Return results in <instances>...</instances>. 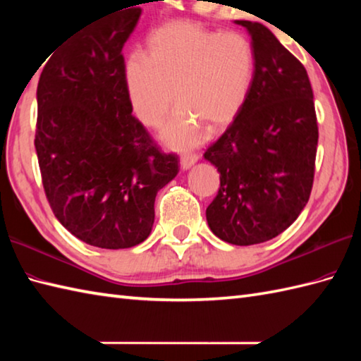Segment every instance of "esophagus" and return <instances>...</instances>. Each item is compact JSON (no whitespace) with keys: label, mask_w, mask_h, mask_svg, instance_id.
Returning a JSON list of instances; mask_svg holds the SVG:
<instances>
[{"label":"esophagus","mask_w":361,"mask_h":361,"mask_svg":"<svg viewBox=\"0 0 361 361\" xmlns=\"http://www.w3.org/2000/svg\"><path fill=\"white\" fill-rule=\"evenodd\" d=\"M197 161H198L197 155H183L181 159H180L181 169H183V171H188V169L192 167L197 163Z\"/></svg>","instance_id":"1"}]
</instances>
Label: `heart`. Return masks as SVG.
I'll use <instances>...</instances> for the list:
<instances>
[{
	"label": "heart",
	"instance_id": "heart-1",
	"mask_svg": "<svg viewBox=\"0 0 361 361\" xmlns=\"http://www.w3.org/2000/svg\"><path fill=\"white\" fill-rule=\"evenodd\" d=\"M255 71L256 54L247 35L173 21L150 34L147 56L135 52L124 60L122 80L136 118L149 127L163 121L176 97L180 109L161 136L188 149L200 141L202 126L220 128L235 118Z\"/></svg>",
	"mask_w": 361,
	"mask_h": 361
}]
</instances>
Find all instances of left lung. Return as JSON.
<instances>
[{
  "mask_svg": "<svg viewBox=\"0 0 361 361\" xmlns=\"http://www.w3.org/2000/svg\"><path fill=\"white\" fill-rule=\"evenodd\" d=\"M234 23L248 30L256 71L233 124L203 155L220 173L206 220L219 239L247 247L286 231L307 204L318 124L302 63L262 23Z\"/></svg>",
  "mask_w": 361,
  "mask_h": 361,
  "instance_id": "8db88e82",
  "label": "left lung"
}]
</instances>
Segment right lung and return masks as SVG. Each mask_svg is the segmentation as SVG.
Returning a JSON list of instances; mask_svg holds the SVG:
<instances>
[{
    "label": "right lung",
    "instance_id": "obj_1",
    "mask_svg": "<svg viewBox=\"0 0 361 361\" xmlns=\"http://www.w3.org/2000/svg\"><path fill=\"white\" fill-rule=\"evenodd\" d=\"M140 17L132 7L75 30L46 56L37 87L46 198L68 231L97 248L147 239L158 190L178 173V157L132 114L122 80V48Z\"/></svg>",
    "mask_w": 361,
    "mask_h": 361
}]
</instances>
